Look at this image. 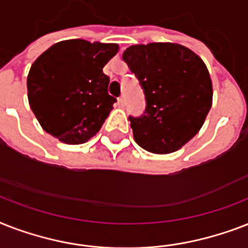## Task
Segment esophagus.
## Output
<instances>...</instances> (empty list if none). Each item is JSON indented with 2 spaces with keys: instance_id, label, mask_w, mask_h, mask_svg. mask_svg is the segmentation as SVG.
Segmentation results:
<instances>
[{
  "instance_id": "1",
  "label": "esophagus",
  "mask_w": 248,
  "mask_h": 248,
  "mask_svg": "<svg viewBox=\"0 0 248 248\" xmlns=\"http://www.w3.org/2000/svg\"><path fill=\"white\" fill-rule=\"evenodd\" d=\"M118 105H120V107H124V95L118 97Z\"/></svg>"
}]
</instances>
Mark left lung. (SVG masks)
Here are the masks:
<instances>
[{
	"label": "left lung",
	"instance_id": "obj_1",
	"mask_svg": "<svg viewBox=\"0 0 248 248\" xmlns=\"http://www.w3.org/2000/svg\"><path fill=\"white\" fill-rule=\"evenodd\" d=\"M122 58L147 100L143 116L128 117L135 141L155 155L180 149L197 135L211 109L212 82L203 60L171 42L134 45Z\"/></svg>",
	"mask_w": 248,
	"mask_h": 248
}]
</instances>
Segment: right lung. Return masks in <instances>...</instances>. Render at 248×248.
<instances>
[{
    "instance_id": "1",
    "label": "right lung",
    "mask_w": 248,
    "mask_h": 248,
    "mask_svg": "<svg viewBox=\"0 0 248 248\" xmlns=\"http://www.w3.org/2000/svg\"><path fill=\"white\" fill-rule=\"evenodd\" d=\"M118 48L117 44L67 40L37 58L27 89L45 131L72 145L96 135L117 101L108 93L109 77L103 68Z\"/></svg>"
}]
</instances>
